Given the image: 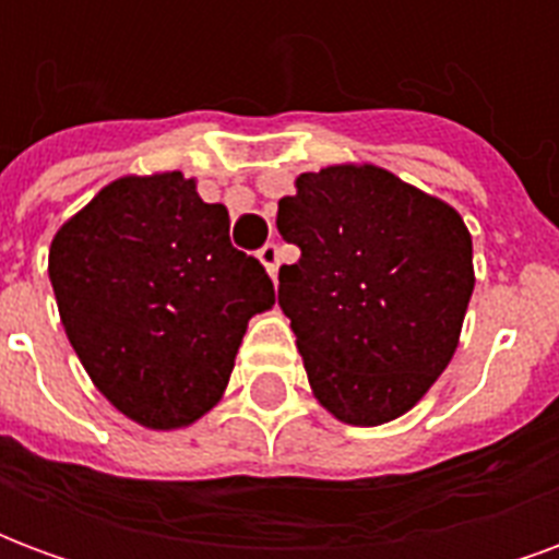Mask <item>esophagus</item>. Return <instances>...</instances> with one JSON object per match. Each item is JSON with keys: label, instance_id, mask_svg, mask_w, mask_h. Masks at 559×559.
Instances as JSON below:
<instances>
[{"label": "esophagus", "instance_id": "esophagus-1", "mask_svg": "<svg viewBox=\"0 0 559 559\" xmlns=\"http://www.w3.org/2000/svg\"><path fill=\"white\" fill-rule=\"evenodd\" d=\"M257 257H260V263L266 266V272L275 278L278 275V263H281V248L275 242H266L260 251H257Z\"/></svg>", "mask_w": 559, "mask_h": 559}]
</instances>
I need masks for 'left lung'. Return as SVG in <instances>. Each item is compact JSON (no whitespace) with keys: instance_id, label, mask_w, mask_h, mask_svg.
<instances>
[{"instance_id":"8db88e82","label":"left lung","mask_w":559,"mask_h":559,"mask_svg":"<svg viewBox=\"0 0 559 559\" xmlns=\"http://www.w3.org/2000/svg\"><path fill=\"white\" fill-rule=\"evenodd\" d=\"M278 233V305L317 401L347 425L399 419L452 359L473 293V242L455 209L380 167L302 173Z\"/></svg>"}]
</instances>
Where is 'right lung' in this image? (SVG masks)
I'll return each mask as SVG.
<instances>
[{"label": "right lung", "mask_w": 559, "mask_h": 559, "mask_svg": "<svg viewBox=\"0 0 559 559\" xmlns=\"http://www.w3.org/2000/svg\"><path fill=\"white\" fill-rule=\"evenodd\" d=\"M71 347L104 399L146 428L215 407L248 320L275 305L257 257L230 242V215L182 173L107 185L50 245Z\"/></svg>", "instance_id": "1"}]
</instances>
